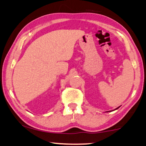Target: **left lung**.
<instances>
[{
  "label": "left lung",
  "instance_id": "obj_1",
  "mask_svg": "<svg viewBox=\"0 0 146 146\" xmlns=\"http://www.w3.org/2000/svg\"><path fill=\"white\" fill-rule=\"evenodd\" d=\"M118 108H119V107H118L117 108H116V109H115V110H117V109H118Z\"/></svg>",
  "mask_w": 146,
  "mask_h": 146
}]
</instances>
